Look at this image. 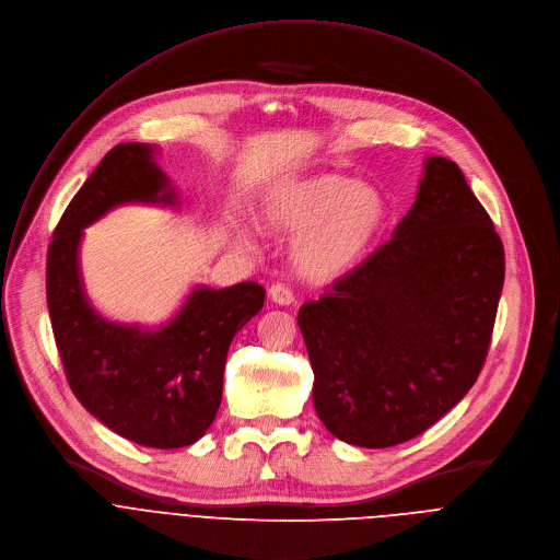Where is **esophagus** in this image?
I'll return each mask as SVG.
<instances>
[{
  "label": "esophagus",
  "instance_id": "obj_1",
  "mask_svg": "<svg viewBox=\"0 0 560 560\" xmlns=\"http://www.w3.org/2000/svg\"><path fill=\"white\" fill-rule=\"evenodd\" d=\"M269 295H271V300L276 302V304H291L293 300H295V293H293V289L289 287V284H284V282H276V284H271V289H269Z\"/></svg>",
  "mask_w": 560,
  "mask_h": 560
}]
</instances>
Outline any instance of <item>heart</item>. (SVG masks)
Returning <instances> with one entry per match:
<instances>
[{
	"instance_id": "obj_1",
	"label": "heart",
	"mask_w": 560,
	"mask_h": 560,
	"mask_svg": "<svg viewBox=\"0 0 560 560\" xmlns=\"http://www.w3.org/2000/svg\"><path fill=\"white\" fill-rule=\"evenodd\" d=\"M265 218L276 231H302L293 258L306 278L334 280L374 244L387 220V200L376 186L327 173L276 186L265 200Z\"/></svg>"
}]
</instances>
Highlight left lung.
<instances>
[{
    "label": "left lung",
    "mask_w": 560,
    "mask_h": 560,
    "mask_svg": "<svg viewBox=\"0 0 560 560\" xmlns=\"http://www.w3.org/2000/svg\"><path fill=\"white\" fill-rule=\"evenodd\" d=\"M503 280L489 213L456 162L429 158L392 240L300 306L325 427L383 450L441 420L480 374Z\"/></svg>",
    "instance_id": "8db88e82"
}]
</instances>
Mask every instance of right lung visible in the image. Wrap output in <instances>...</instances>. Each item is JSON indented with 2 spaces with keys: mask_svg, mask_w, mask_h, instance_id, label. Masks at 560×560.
Wrapping results in <instances>:
<instances>
[{
  "mask_svg": "<svg viewBox=\"0 0 560 560\" xmlns=\"http://www.w3.org/2000/svg\"><path fill=\"white\" fill-rule=\"evenodd\" d=\"M151 155L147 144H117L89 175L52 231L46 302L61 366L86 411L138 445L177 450L200 441L215 420L229 345L262 308L265 289L198 287L153 334L93 312L78 271L82 229L121 202H173Z\"/></svg>",
  "mask_w": 560,
  "mask_h": 560,
  "instance_id": "1",
  "label": "right lung"
}]
</instances>
